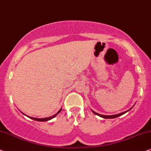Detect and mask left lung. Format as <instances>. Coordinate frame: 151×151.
Instances as JSON below:
<instances>
[{"label": "left lung", "mask_w": 151, "mask_h": 151, "mask_svg": "<svg viewBox=\"0 0 151 151\" xmlns=\"http://www.w3.org/2000/svg\"><path fill=\"white\" fill-rule=\"evenodd\" d=\"M133 106H132V107H133ZM132 107L129 109V110L126 111H124V112H122V113H120V114H115V115H111V116L102 115V114H98V113H96V112H95L94 111H93V110H92V111H93V114H95V115H98V116H100V117H102V118H117V117H118V116H122V115H123L124 114L127 113V111H129V110H131L132 109Z\"/></svg>", "instance_id": "1"}]
</instances>
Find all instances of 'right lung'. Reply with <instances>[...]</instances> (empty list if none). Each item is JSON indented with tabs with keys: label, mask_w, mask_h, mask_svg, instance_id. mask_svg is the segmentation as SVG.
Returning a JSON list of instances; mask_svg holds the SVG:
<instances>
[{
	"label": "right lung",
	"mask_w": 151,
	"mask_h": 151,
	"mask_svg": "<svg viewBox=\"0 0 151 151\" xmlns=\"http://www.w3.org/2000/svg\"><path fill=\"white\" fill-rule=\"evenodd\" d=\"M61 109H62V108H60V109L58 111V112H57V113L56 114H54V115L53 116H50V117H47V118H33V117H31V116H27V115H26V114H24V113H22L24 114V115H25L26 116H27V117H28L29 118H30V119H33V120H34V121H42V122H43V121H49V120H51V119H52V118H53L54 117H56V116L58 115V114L60 113V111H61Z\"/></svg>",
	"instance_id": "obj_1"
}]
</instances>
